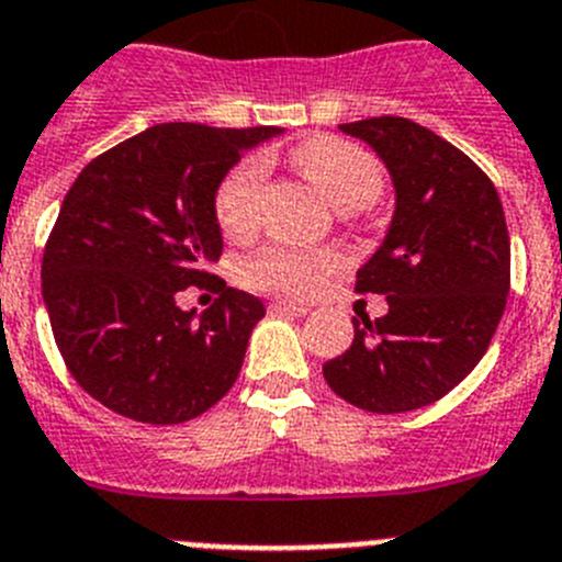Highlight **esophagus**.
<instances>
[{
    "mask_svg": "<svg viewBox=\"0 0 562 562\" xmlns=\"http://www.w3.org/2000/svg\"><path fill=\"white\" fill-rule=\"evenodd\" d=\"M272 312H284V315H306V306L304 304H292V301H276L272 304Z\"/></svg>",
    "mask_w": 562,
    "mask_h": 562,
    "instance_id": "obj_1",
    "label": "esophagus"
}]
</instances>
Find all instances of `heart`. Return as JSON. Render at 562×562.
I'll return each mask as SVG.
<instances>
[{"label": "heart", "mask_w": 562, "mask_h": 562, "mask_svg": "<svg viewBox=\"0 0 562 562\" xmlns=\"http://www.w3.org/2000/svg\"><path fill=\"white\" fill-rule=\"evenodd\" d=\"M292 162L337 213L362 211L380 196V166L369 151H362L355 143L324 137V134L310 137L292 148ZM261 182H265V166L258 160L241 162L227 173V180L216 193V220L227 236L238 238L256 227ZM335 265L337 258L331 252L276 247V250H265L250 258L245 276L250 284L265 286V290L310 295Z\"/></svg>", "instance_id": "b5f03b06"}]
</instances>
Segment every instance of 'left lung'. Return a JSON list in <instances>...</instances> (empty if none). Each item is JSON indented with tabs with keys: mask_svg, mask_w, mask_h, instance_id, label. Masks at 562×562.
Returning <instances> with one entry per match:
<instances>
[{
	"mask_svg": "<svg viewBox=\"0 0 562 562\" xmlns=\"http://www.w3.org/2000/svg\"><path fill=\"white\" fill-rule=\"evenodd\" d=\"M385 166L394 213L357 270V292L389 312L351 321L355 340L324 366L329 389L371 414L425 408L479 366L509 295L498 191L467 154L405 117L340 123Z\"/></svg>",
	"mask_w": 562,
	"mask_h": 562,
	"instance_id": "8db88e82",
	"label": "left lung"
}]
</instances>
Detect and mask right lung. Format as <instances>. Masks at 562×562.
<instances>
[{
    "instance_id": "add662e5",
    "label": "right lung",
    "mask_w": 562,
    "mask_h": 562,
    "mask_svg": "<svg viewBox=\"0 0 562 562\" xmlns=\"http://www.w3.org/2000/svg\"><path fill=\"white\" fill-rule=\"evenodd\" d=\"M284 128L157 123L89 162L64 196L42 261V297L69 374L114 414L180 425L233 389L256 295L222 281L196 315L186 286L220 281L216 193L245 151Z\"/></svg>"
}]
</instances>
